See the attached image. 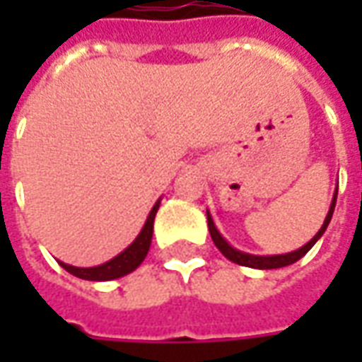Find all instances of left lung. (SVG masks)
I'll list each match as a JSON object with an SVG mask.
<instances>
[{"label":"left lung","instance_id":"left-lung-1","mask_svg":"<svg viewBox=\"0 0 362 362\" xmlns=\"http://www.w3.org/2000/svg\"><path fill=\"white\" fill-rule=\"evenodd\" d=\"M335 199H337V192H335L334 199H332V207H329V211H327L326 215V221H324V225H322V228L318 230V235L312 238L310 243L304 244L303 248H298V250L291 252V254H281V256H252V254H244V252H238L235 250L230 244L223 238V236L219 235V230L215 228V225H213V219L211 215L207 213V225H209V235H211L213 243H215V246L219 248L221 254L225 256L227 259H230V262H235V264H238V266H246V267H256V269H277V267H285V266H291V264H295L296 259H300L306 254V252L310 250L312 246L316 244V240H318L320 236L324 235V230L327 228V225H329V221H332V215H334V207H335Z\"/></svg>","mask_w":362,"mask_h":362}]
</instances>
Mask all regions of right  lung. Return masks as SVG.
<instances>
[{
  "label": "right lung",
  "mask_w": 362,
  "mask_h": 362,
  "mask_svg": "<svg viewBox=\"0 0 362 362\" xmlns=\"http://www.w3.org/2000/svg\"><path fill=\"white\" fill-rule=\"evenodd\" d=\"M158 202L155 204V207L151 209L149 217L145 221V225H143L139 236L127 246L126 250L122 252V254H118L116 258H112L110 262H106L103 266L96 267H74L67 266V264H62V262H59V266L64 267L66 272L71 273V275H75V277L87 281H110L118 279V277H124L127 273H132L135 267L141 264L143 259H145V256H147V252H149L151 238H153V223H155Z\"/></svg>",
  "instance_id": "add662e5"
}]
</instances>
